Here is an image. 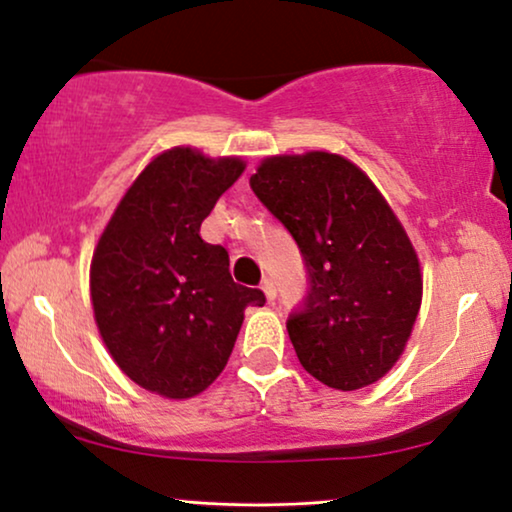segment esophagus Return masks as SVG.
Wrapping results in <instances>:
<instances>
[{
  "instance_id": "obj_1",
  "label": "esophagus",
  "mask_w": 512,
  "mask_h": 512,
  "mask_svg": "<svg viewBox=\"0 0 512 512\" xmlns=\"http://www.w3.org/2000/svg\"><path fill=\"white\" fill-rule=\"evenodd\" d=\"M261 289H263L265 298H268L270 303H272V300L277 298V286H275V282H272L270 277H265V279H263V282H261Z\"/></svg>"
}]
</instances>
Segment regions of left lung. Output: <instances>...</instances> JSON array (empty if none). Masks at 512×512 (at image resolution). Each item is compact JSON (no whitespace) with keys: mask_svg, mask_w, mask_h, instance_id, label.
<instances>
[{"mask_svg":"<svg viewBox=\"0 0 512 512\" xmlns=\"http://www.w3.org/2000/svg\"><path fill=\"white\" fill-rule=\"evenodd\" d=\"M251 191L296 240L307 293L286 319L298 361L326 387L380 380L422 305L415 249L373 181L326 151L263 160Z\"/></svg>","mask_w":512,"mask_h":512,"instance_id":"left-lung-1","label":"left lung"}]
</instances>
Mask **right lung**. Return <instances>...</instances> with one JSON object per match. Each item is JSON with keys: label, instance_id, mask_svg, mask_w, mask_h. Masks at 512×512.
<instances>
[{"label": "right lung", "instance_id": "obj_1", "mask_svg": "<svg viewBox=\"0 0 512 512\" xmlns=\"http://www.w3.org/2000/svg\"><path fill=\"white\" fill-rule=\"evenodd\" d=\"M244 170L240 158L172 149L153 158L116 207L90 265L100 335L118 368L167 398L205 391L233 352L244 307L261 289L230 277L221 244L200 223Z\"/></svg>", "mask_w": 512, "mask_h": 512}]
</instances>
